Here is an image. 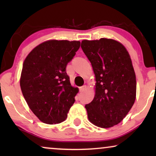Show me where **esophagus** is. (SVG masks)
<instances>
[{
	"label": "esophagus",
	"mask_w": 156,
	"mask_h": 156,
	"mask_svg": "<svg viewBox=\"0 0 156 156\" xmlns=\"http://www.w3.org/2000/svg\"><path fill=\"white\" fill-rule=\"evenodd\" d=\"M86 88H87L86 85H84V86L80 87V91H81V92H82V91H84L85 89H86Z\"/></svg>",
	"instance_id": "1"
}]
</instances>
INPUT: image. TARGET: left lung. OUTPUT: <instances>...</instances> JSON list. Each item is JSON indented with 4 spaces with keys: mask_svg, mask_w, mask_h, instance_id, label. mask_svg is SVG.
Segmentation results:
<instances>
[{
    "mask_svg": "<svg viewBox=\"0 0 156 156\" xmlns=\"http://www.w3.org/2000/svg\"><path fill=\"white\" fill-rule=\"evenodd\" d=\"M83 52L95 75V95L85 105L89 121L101 128L121 122L131 110L136 97V74L129 53L113 39L82 41Z\"/></svg>",
    "mask_w": 156,
    "mask_h": 156,
    "instance_id": "8db88e82",
    "label": "left lung"
}]
</instances>
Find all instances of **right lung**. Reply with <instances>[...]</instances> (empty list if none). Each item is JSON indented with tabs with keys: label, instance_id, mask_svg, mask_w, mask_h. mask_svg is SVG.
<instances>
[{
	"label": "right lung",
	"instance_id": "1",
	"mask_svg": "<svg viewBox=\"0 0 156 156\" xmlns=\"http://www.w3.org/2000/svg\"><path fill=\"white\" fill-rule=\"evenodd\" d=\"M80 47V42L75 40H47L25 59L21 91L29 108L44 123L62 122L75 101L79 89L70 84L66 66Z\"/></svg>",
	"mask_w": 156,
	"mask_h": 156
}]
</instances>
